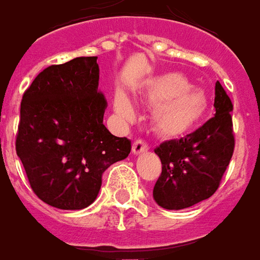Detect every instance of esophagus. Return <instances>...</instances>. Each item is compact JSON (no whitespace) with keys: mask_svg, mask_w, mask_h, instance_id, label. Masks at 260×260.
<instances>
[{"mask_svg":"<svg viewBox=\"0 0 260 260\" xmlns=\"http://www.w3.org/2000/svg\"><path fill=\"white\" fill-rule=\"evenodd\" d=\"M149 149V145L144 142L142 140H137V141L133 144V153L134 155H141L144 152H146Z\"/></svg>","mask_w":260,"mask_h":260,"instance_id":"obj_1","label":"esophagus"}]
</instances>
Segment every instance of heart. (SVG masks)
Returning <instances> with one entry per match:
<instances>
[{"label":"heart","mask_w":260,"mask_h":260,"mask_svg":"<svg viewBox=\"0 0 260 260\" xmlns=\"http://www.w3.org/2000/svg\"><path fill=\"white\" fill-rule=\"evenodd\" d=\"M145 95L152 104H156L153 123L157 132L165 136H179L192 130L206 115V95L178 72H169L151 79L145 86ZM114 108L123 120L134 118L132 101L123 91L115 95Z\"/></svg>","instance_id":"heart-1"}]
</instances>
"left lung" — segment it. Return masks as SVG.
Wrapping results in <instances>:
<instances>
[{"label": "left lung", "instance_id": "8db88e82", "mask_svg": "<svg viewBox=\"0 0 260 260\" xmlns=\"http://www.w3.org/2000/svg\"><path fill=\"white\" fill-rule=\"evenodd\" d=\"M215 115L202 127L179 140L160 144L155 153L161 174L153 199L166 210H183L211 197L219 186L234 151L233 104L219 82L215 83Z\"/></svg>", "mask_w": 260, "mask_h": 260}]
</instances>
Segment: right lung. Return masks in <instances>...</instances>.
Here are the masks:
<instances>
[{
    "label": "right lung",
    "instance_id": "obj_1",
    "mask_svg": "<svg viewBox=\"0 0 260 260\" xmlns=\"http://www.w3.org/2000/svg\"><path fill=\"white\" fill-rule=\"evenodd\" d=\"M99 78L97 57L72 58L45 68L21 99L16 153L35 194L60 210L90 206L103 173L132 151L103 123Z\"/></svg>",
    "mask_w": 260,
    "mask_h": 260
}]
</instances>
